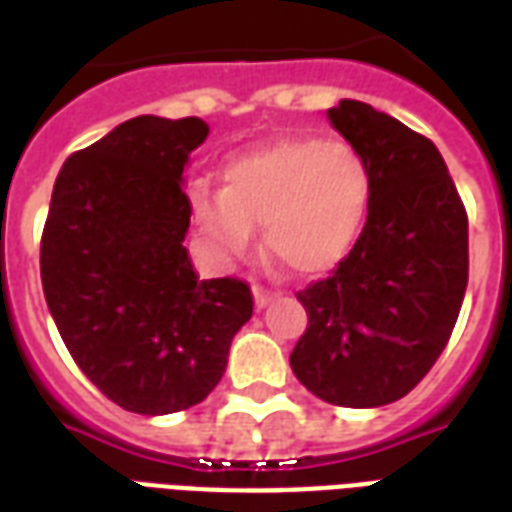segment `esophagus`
I'll return each instance as SVG.
<instances>
[{
	"instance_id": "esophagus-1",
	"label": "esophagus",
	"mask_w": 512,
	"mask_h": 512,
	"mask_svg": "<svg viewBox=\"0 0 512 512\" xmlns=\"http://www.w3.org/2000/svg\"><path fill=\"white\" fill-rule=\"evenodd\" d=\"M252 293H255V307H257V310H263V307H266L268 301H271V299H274V296H277L274 290L263 288V285H255V288H252Z\"/></svg>"
}]
</instances>
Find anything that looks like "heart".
<instances>
[{
  "label": "heart",
  "instance_id": "obj_1",
  "mask_svg": "<svg viewBox=\"0 0 512 512\" xmlns=\"http://www.w3.org/2000/svg\"><path fill=\"white\" fill-rule=\"evenodd\" d=\"M373 202L367 161L345 142L282 139L235 156L222 191L191 189V219L222 257H244L263 227L268 255L321 277L351 255Z\"/></svg>",
  "mask_w": 512,
  "mask_h": 512
}]
</instances>
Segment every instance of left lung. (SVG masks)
Returning <instances> with one entry per match:
<instances>
[{"label": "left lung", "mask_w": 512, "mask_h": 512, "mask_svg": "<svg viewBox=\"0 0 512 512\" xmlns=\"http://www.w3.org/2000/svg\"><path fill=\"white\" fill-rule=\"evenodd\" d=\"M329 120L367 161L373 202L351 255L296 293L307 329L290 367L326 403L376 408L408 395L450 340L469 219L428 136L362 101H340Z\"/></svg>", "instance_id": "1"}]
</instances>
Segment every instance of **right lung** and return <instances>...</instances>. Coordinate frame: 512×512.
I'll return each instance as SVG.
<instances>
[{"label": "right lung", "mask_w": 512, "mask_h": 512, "mask_svg": "<svg viewBox=\"0 0 512 512\" xmlns=\"http://www.w3.org/2000/svg\"><path fill=\"white\" fill-rule=\"evenodd\" d=\"M200 117L126 120L62 164L40 238L51 318L82 373L134 414L202 403L252 318L244 279H200L183 246Z\"/></svg>", "instance_id": "right-lung-1"}]
</instances>
